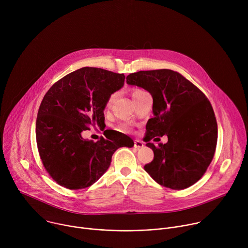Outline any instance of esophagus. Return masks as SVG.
Listing matches in <instances>:
<instances>
[{"label": "esophagus", "instance_id": "obj_1", "mask_svg": "<svg viewBox=\"0 0 248 248\" xmlns=\"http://www.w3.org/2000/svg\"><path fill=\"white\" fill-rule=\"evenodd\" d=\"M144 146L143 142L141 140H134V147L136 149H139V148H142Z\"/></svg>", "mask_w": 248, "mask_h": 248}]
</instances>
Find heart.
<instances>
[{
  "label": "heart",
  "mask_w": 248,
  "mask_h": 248,
  "mask_svg": "<svg viewBox=\"0 0 248 248\" xmlns=\"http://www.w3.org/2000/svg\"><path fill=\"white\" fill-rule=\"evenodd\" d=\"M140 91H142V90H140V89H134V90L132 91V95H134V94H136V93H138V92H140ZM116 97H117V93H112V94L109 96V98H108V100H107V103H106V107H111V105L114 103ZM119 129H120L121 131L126 132V131L129 130V126H128L127 124H122V125L119 127Z\"/></svg>",
  "instance_id": "b5f03b06"
}]
</instances>
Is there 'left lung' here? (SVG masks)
<instances>
[{"mask_svg": "<svg viewBox=\"0 0 248 248\" xmlns=\"http://www.w3.org/2000/svg\"><path fill=\"white\" fill-rule=\"evenodd\" d=\"M126 82L147 90L154 117L146 124V144L154 159L144 166L159 185L185 189L198 182L213 160L218 137L216 117L205 94L171 69L140 70ZM166 134L168 142L155 147L149 141Z\"/></svg>", "mask_w": 248, "mask_h": 248, "instance_id": "1", "label": "left lung"}]
</instances>
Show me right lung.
Wrapping results in <instances>:
<instances>
[{
    "instance_id": "obj_1",
    "label": "right lung",
    "mask_w": 248,
    "mask_h": 248,
    "mask_svg": "<svg viewBox=\"0 0 248 248\" xmlns=\"http://www.w3.org/2000/svg\"><path fill=\"white\" fill-rule=\"evenodd\" d=\"M124 74L85 66L58 80L45 94L36 120V142L43 166L51 178L68 189L96 183L110 167L115 151L132 147L133 140L112 132L94 142L82 134L105 124L109 96L121 89Z\"/></svg>"
}]
</instances>
